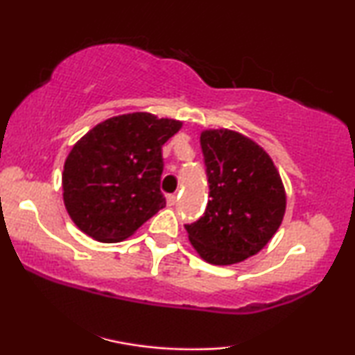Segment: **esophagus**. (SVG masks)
Listing matches in <instances>:
<instances>
[{"label": "esophagus", "instance_id": "1", "mask_svg": "<svg viewBox=\"0 0 355 355\" xmlns=\"http://www.w3.org/2000/svg\"><path fill=\"white\" fill-rule=\"evenodd\" d=\"M166 203L169 207H173L174 203H176V196H174V193H168L166 196Z\"/></svg>", "mask_w": 355, "mask_h": 355}]
</instances>
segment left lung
<instances>
[{
  "instance_id": "left-lung-1",
  "label": "left lung",
  "mask_w": 355,
  "mask_h": 355,
  "mask_svg": "<svg viewBox=\"0 0 355 355\" xmlns=\"http://www.w3.org/2000/svg\"><path fill=\"white\" fill-rule=\"evenodd\" d=\"M208 178L203 216L186 225L198 255L232 265L259 254L283 221L286 192L273 159L245 135L227 129L200 134Z\"/></svg>"
}]
</instances>
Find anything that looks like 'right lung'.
<instances>
[{"label":"right lung","mask_w":355,"mask_h":355,"mask_svg":"<svg viewBox=\"0 0 355 355\" xmlns=\"http://www.w3.org/2000/svg\"><path fill=\"white\" fill-rule=\"evenodd\" d=\"M181 125L130 113L89 130L72 147L62 171V198L76 226L95 241L119 242L162 210V147Z\"/></svg>","instance_id":"1"}]
</instances>
